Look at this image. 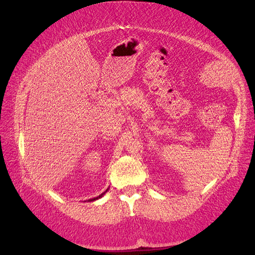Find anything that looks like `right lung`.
Instances as JSON below:
<instances>
[{
  "label": "right lung",
  "mask_w": 255,
  "mask_h": 255,
  "mask_svg": "<svg viewBox=\"0 0 255 255\" xmlns=\"http://www.w3.org/2000/svg\"><path fill=\"white\" fill-rule=\"evenodd\" d=\"M107 190H109V188H107ZM107 190H106V191H107ZM106 191H105V192H106ZM105 192H103V194H101V195H100V196H99V197H97V198H92V199H89L88 201H95V200H98V199H100V198H102V197H103V195L105 194Z\"/></svg>",
  "instance_id": "obj_1"
}]
</instances>
